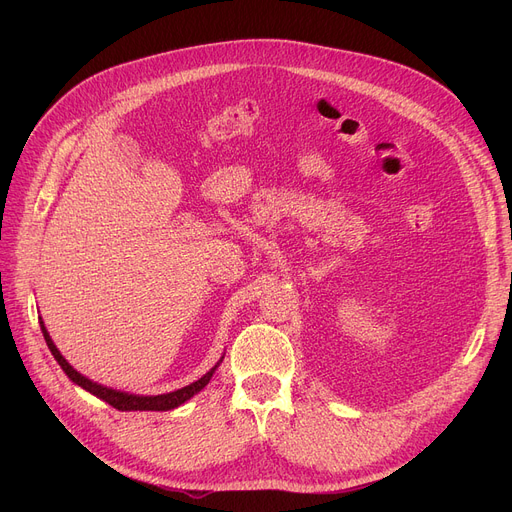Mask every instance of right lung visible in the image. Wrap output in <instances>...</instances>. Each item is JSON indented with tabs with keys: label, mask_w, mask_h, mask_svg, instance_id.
I'll return each mask as SVG.
<instances>
[{
	"label": "right lung",
	"mask_w": 512,
	"mask_h": 512,
	"mask_svg": "<svg viewBox=\"0 0 512 512\" xmlns=\"http://www.w3.org/2000/svg\"><path fill=\"white\" fill-rule=\"evenodd\" d=\"M39 324H41V332H43V338H45V342H47V346H49L51 355L56 357V361L60 363V367L64 369V373L68 375V378H70L76 386H80L83 390L91 392L93 396L101 398L103 402H107V405H112V407L118 409V411H172V409L184 405L186 400H191L195 394H199V392L209 384V380H211V375L215 373V369H218L220 363L224 361V357H220V361L215 363V365L203 375V378H199L197 382L188 384V386H184V388H180V390L166 392V394H155V396L130 394V392L107 388V386H103V384H99V382L89 380L87 375H83L80 371H76V369L62 357V353L58 351V346L53 344V340H51V336H49V332H47V328H45L41 317H39Z\"/></svg>",
	"instance_id": "obj_1"
}]
</instances>
